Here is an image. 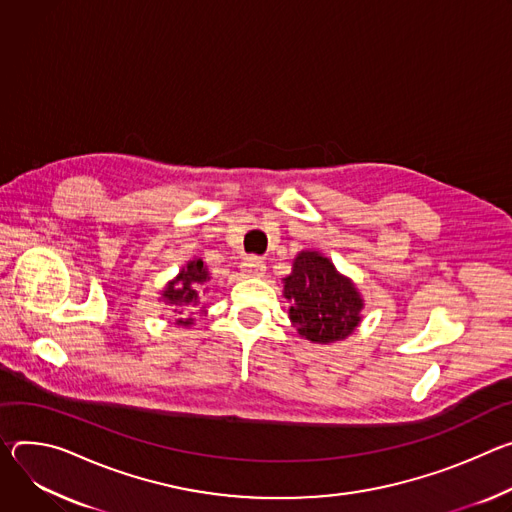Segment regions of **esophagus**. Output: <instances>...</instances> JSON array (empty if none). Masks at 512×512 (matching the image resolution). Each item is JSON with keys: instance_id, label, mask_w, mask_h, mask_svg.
Returning a JSON list of instances; mask_svg holds the SVG:
<instances>
[{"instance_id": "obj_1", "label": "esophagus", "mask_w": 512, "mask_h": 512, "mask_svg": "<svg viewBox=\"0 0 512 512\" xmlns=\"http://www.w3.org/2000/svg\"><path fill=\"white\" fill-rule=\"evenodd\" d=\"M240 270H242V274L244 276H256V278H260V276H264V272H266V264L260 260V258H246L244 262H242V266H240Z\"/></svg>"}]
</instances>
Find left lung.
Segmentation results:
<instances>
[{
  "instance_id": "8db88e82",
  "label": "left lung",
  "mask_w": 512,
  "mask_h": 512,
  "mask_svg": "<svg viewBox=\"0 0 512 512\" xmlns=\"http://www.w3.org/2000/svg\"><path fill=\"white\" fill-rule=\"evenodd\" d=\"M285 297L293 325L313 344L346 339L362 321L364 299L354 282L319 252L297 254L293 272L285 278Z\"/></svg>"
}]
</instances>
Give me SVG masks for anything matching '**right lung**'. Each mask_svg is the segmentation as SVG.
I'll return each mask as SVG.
<instances>
[{
  "label": "right lung",
  "mask_w": 512,
  "mask_h": 512,
  "mask_svg": "<svg viewBox=\"0 0 512 512\" xmlns=\"http://www.w3.org/2000/svg\"><path fill=\"white\" fill-rule=\"evenodd\" d=\"M207 282H209V272H207V266L203 264V260L201 258L189 260L183 266V270L177 274V278L170 280L166 289L162 291V301L168 303L170 307H175L177 313H183L185 309L191 311L193 307H197L201 303ZM177 325L189 327V325H193V317L191 315L187 319L181 317V319H177Z\"/></svg>",
  "instance_id": "obj_1"
}]
</instances>
